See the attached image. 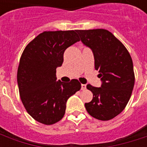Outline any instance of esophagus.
I'll return each instance as SVG.
<instances>
[{
  "instance_id": "34e87169",
  "label": "esophagus",
  "mask_w": 147,
  "mask_h": 147,
  "mask_svg": "<svg viewBox=\"0 0 147 147\" xmlns=\"http://www.w3.org/2000/svg\"><path fill=\"white\" fill-rule=\"evenodd\" d=\"M86 89V84H81V90H84Z\"/></svg>"
}]
</instances>
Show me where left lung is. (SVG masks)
I'll use <instances>...</instances> for the list:
<instances>
[{
    "mask_svg": "<svg viewBox=\"0 0 147 147\" xmlns=\"http://www.w3.org/2000/svg\"><path fill=\"white\" fill-rule=\"evenodd\" d=\"M83 45L90 48L102 85L86 88L93 99L85 103L91 117L109 120L120 114L129 101L135 84L133 63L125 46L109 30L104 29L77 30Z\"/></svg>",
    "mask_w": 147,
    "mask_h": 147,
    "instance_id": "8db88e82",
    "label": "left lung"
}]
</instances>
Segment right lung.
I'll use <instances>...</instances> for the list:
<instances>
[{"instance_id": "1", "label": "right lung", "mask_w": 147, "mask_h": 147, "mask_svg": "<svg viewBox=\"0 0 147 147\" xmlns=\"http://www.w3.org/2000/svg\"><path fill=\"white\" fill-rule=\"evenodd\" d=\"M77 42L76 30L45 31L23 52L17 72L20 98L27 113L40 123L50 125L61 120L67 99L81 88L77 80L65 83L56 77L64 51Z\"/></svg>"}]
</instances>
